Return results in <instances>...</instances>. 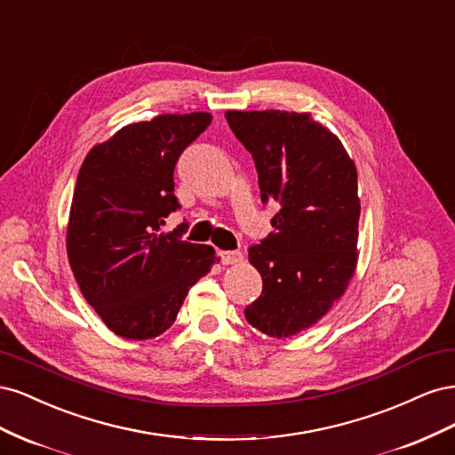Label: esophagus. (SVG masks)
Returning <instances> with one entry per match:
<instances>
[{"label": "esophagus", "mask_w": 455, "mask_h": 455, "mask_svg": "<svg viewBox=\"0 0 455 455\" xmlns=\"http://www.w3.org/2000/svg\"><path fill=\"white\" fill-rule=\"evenodd\" d=\"M218 256H220V259H222L224 266H239L244 259L241 252H228V251H220Z\"/></svg>", "instance_id": "esophagus-1"}]
</instances>
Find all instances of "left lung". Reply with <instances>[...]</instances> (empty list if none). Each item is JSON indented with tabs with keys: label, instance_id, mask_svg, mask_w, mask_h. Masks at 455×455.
Listing matches in <instances>:
<instances>
[{
	"label": "left lung",
	"instance_id": "obj_1",
	"mask_svg": "<svg viewBox=\"0 0 455 455\" xmlns=\"http://www.w3.org/2000/svg\"><path fill=\"white\" fill-rule=\"evenodd\" d=\"M226 119L254 157L261 201L281 206L269 237L249 251L264 288L244 316L269 338H292L323 319L356 271L355 163L309 112L228 109Z\"/></svg>",
	"mask_w": 455,
	"mask_h": 455
}]
</instances>
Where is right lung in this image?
Wrapping results in <instances>:
<instances>
[{
  "instance_id": "obj_1",
  "label": "right lung",
  "mask_w": 455,
  "mask_h": 455,
  "mask_svg": "<svg viewBox=\"0 0 455 455\" xmlns=\"http://www.w3.org/2000/svg\"><path fill=\"white\" fill-rule=\"evenodd\" d=\"M212 116L163 114L131 123L91 148L81 164L66 226V251L89 306L114 334L161 336L184 299L220 261L211 244L164 233L178 209L174 167Z\"/></svg>"
}]
</instances>
